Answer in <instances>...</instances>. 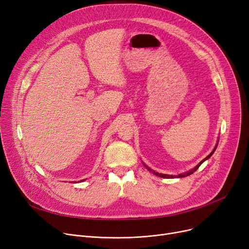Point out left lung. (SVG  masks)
Segmentation results:
<instances>
[{"label": "left lung", "instance_id": "left-lung-1", "mask_svg": "<svg viewBox=\"0 0 249 249\" xmlns=\"http://www.w3.org/2000/svg\"><path fill=\"white\" fill-rule=\"evenodd\" d=\"M219 142V141H218ZM218 142H217V144H216V146L214 147V149H213V151L209 154L207 158H205L203 160H201L197 165H196L194 168H192V169H190V171H188L187 173H184V174H179L178 176H173V175H164V174H160V173H158V172H155V171H152L151 168H149L145 163H143V165H144L149 172H151L153 175H155V176H158V177H160V178H185V177H188V176H190V175H192V174H194L196 171H197V169L199 168V166L205 161V160H209L212 156V154L214 153V151L216 150V148H217V146H218Z\"/></svg>", "mask_w": 249, "mask_h": 249}]
</instances>
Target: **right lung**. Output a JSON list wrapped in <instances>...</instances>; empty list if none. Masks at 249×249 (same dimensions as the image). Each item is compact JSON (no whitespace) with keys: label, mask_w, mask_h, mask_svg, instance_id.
I'll use <instances>...</instances> for the list:
<instances>
[{"label":"right lung","mask_w":249,"mask_h":249,"mask_svg":"<svg viewBox=\"0 0 249 249\" xmlns=\"http://www.w3.org/2000/svg\"><path fill=\"white\" fill-rule=\"evenodd\" d=\"M84 180H85V179H82V180H80V181H84Z\"/></svg>","instance_id":"right-lung-1"}]
</instances>
